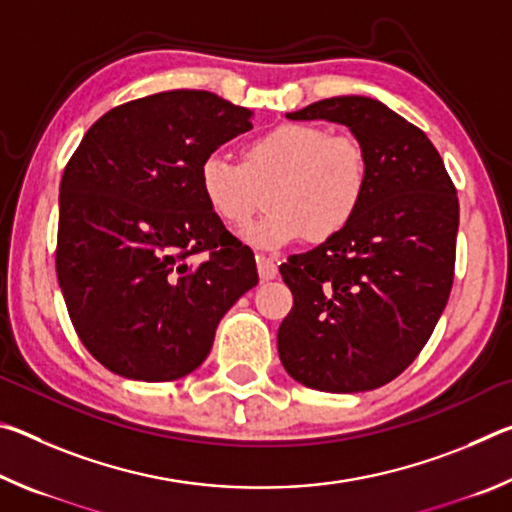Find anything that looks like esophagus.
I'll list each match as a JSON object with an SVG mask.
<instances>
[{"mask_svg":"<svg viewBox=\"0 0 512 512\" xmlns=\"http://www.w3.org/2000/svg\"><path fill=\"white\" fill-rule=\"evenodd\" d=\"M255 259H257L259 277H262V280H273V277L277 275V264L273 262V259L266 255H257Z\"/></svg>","mask_w":512,"mask_h":512,"instance_id":"obj_1","label":"esophagus"}]
</instances>
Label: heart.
I'll use <instances>...</instances> for the list:
<instances>
[{
	"label": "heart",
	"instance_id": "obj_1",
	"mask_svg": "<svg viewBox=\"0 0 512 512\" xmlns=\"http://www.w3.org/2000/svg\"><path fill=\"white\" fill-rule=\"evenodd\" d=\"M370 183L368 151L359 137L316 124H280L244 146L241 162L221 153L198 164V187L216 219L246 228L271 189V214L248 241L275 250L309 235L327 241L359 214Z\"/></svg>",
	"mask_w": 512,
	"mask_h": 512
}]
</instances>
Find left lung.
Masks as SVG:
<instances>
[{"instance_id":"8db88e82","label":"left lung","mask_w":512,"mask_h":512,"mask_svg":"<svg viewBox=\"0 0 512 512\" xmlns=\"http://www.w3.org/2000/svg\"><path fill=\"white\" fill-rule=\"evenodd\" d=\"M287 117L348 126L368 151L370 183L341 235L280 266L293 307L277 352L316 391H372L411 366L447 305L456 187L429 137L381 101L334 97Z\"/></svg>"}]
</instances>
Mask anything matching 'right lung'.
<instances>
[{"label": "right lung", "instance_id": "add662e5", "mask_svg": "<svg viewBox=\"0 0 512 512\" xmlns=\"http://www.w3.org/2000/svg\"><path fill=\"white\" fill-rule=\"evenodd\" d=\"M253 112L205 90L108 110L60 180L56 273L85 348L115 375L173 381L212 350L219 320L257 284L253 250L216 219L198 164ZM203 254L204 259H191Z\"/></svg>", "mask_w": 512, "mask_h": 512}]
</instances>
